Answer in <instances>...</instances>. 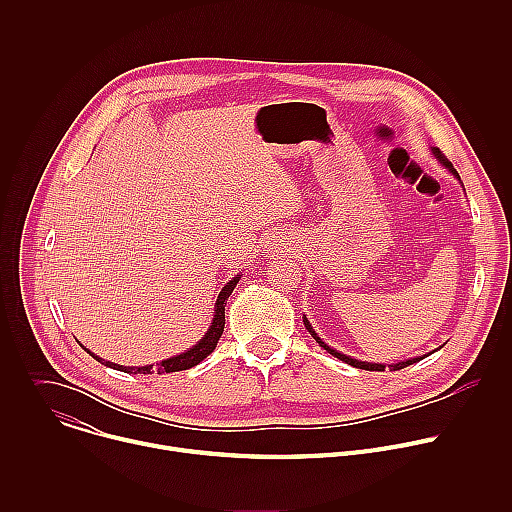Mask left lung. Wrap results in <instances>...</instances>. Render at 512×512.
Here are the masks:
<instances>
[{"label": "left lung", "instance_id": "8db88e82", "mask_svg": "<svg viewBox=\"0 0 512 512\" xmlns=\"http://www.w3.org/2000/svg\"><path fill=\"white\" fill-rule=\"evenodd\" d=\"M431 154L435 156V160L440 162L454 178H458L460 180V176H458V172L454 170V166L444 158V154L437 150V148H433L431 150ZM460 184H462V180H460ZM462 188H464V184H462ZM304 326H306V330L312 334V338L326 350V352H330L332 356H336L338 360H342V362H346V364H350V367H356V369H362V371H385V369H391V371H399V369H405V367H409V364H413V362H419V360H423L425 356H429V354H433L435 350H431V352H427V354H421V356H413V358H407V360H399V362H391V364H387V362H369V360H358V358H352V356H346V354H342L340 350H336V348H332V346H328L320 336H318V332L312 328V324H310V320L304 316ZM442 348V346H440ZM437 348V350H440Z\"/></svg>", "mask_w": 512, "mask_h": 512}]
</instances>
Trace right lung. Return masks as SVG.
Masks as SVG:
<instances>
[{
	"instance_id": "1",
	"label": "right lung",
	"mask_w": 512,
	"mask_h": 512,
	"mask_svg": "<svg viewBox=\"0 0 512 512\" xmlns=\"http://www.w3.org/2000/svg\"><path fill=\"white\" fill-rule=\"evenodd\" d=\"M241 275L233 277L223 289L221 294H218L216 298V304H214V312H212V322L208 326V330L204 332V336L188 350L176 354V356H170L162 362H156V364H145V367H123V364H115V362H109V360H103L99 356H95L89 348H83L95 358L99 360L101 364H105V367L109 369H115V371H121V373H129V375H164V373H178V371H188L192 367H196L198 362H202L214 348H216V342L218 338L223 336V330H225V306H227V300L229 296L233 294V289L237 287Z\"/></svg>"
}]
</instances>
